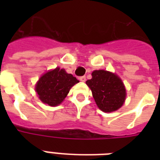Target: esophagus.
Listing matches in <instances>:
<instances>
[{"instance_id":"obj_1","label":"esophagus","mask_w":160,"mask_h":160,"mask_svg":"<svg viewBox=\"0 0 160 160\" xmlns=\"http://www.w3.org/2000/svg\"><path fill=\"white\" fill-rule=\"evenodd\" d=\"M79 79H80V81H82V82H85V80H86V79H85V76H80Z\"/></svg>"}]
</instances>
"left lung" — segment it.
<instances>
[{"label":"left lung","instance_id":"obj_1","mask_svg":"<svg viewBox=\"0 0 160 160\" xmlns=\"http://www.w3.org/2000/svg\"><path fill=\"white\" fill-rule=\"evenodd\" d=\"M92 91L96 105L104 112H113L123 105L126 96L125 88L116 75L106 70H95L92 79L86 81Z\"/></svg>","mask_w":160,"mask_h":160}]
</instances>
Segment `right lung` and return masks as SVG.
Instances as JSON below:
<instances>
[{
	"label": "right lung",
	"mask_w": 160,
	"mask_h": 160,
	"mask_svg": "<svg viewBox=\"0 0 160 160\" xmlns=\"http://www.w3.org/2000/svg\"><path fill=\"white\" fill-rule=\"evenodd\" d=\"M79 82L71 74L65 70L55 68L40 78L36 85V91L40 100L45 104L56 106L62 102L73 85Z\"/></svg>",
	"instance_id": "add662e5"
}]
</instances>
